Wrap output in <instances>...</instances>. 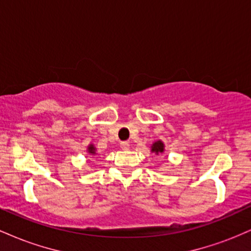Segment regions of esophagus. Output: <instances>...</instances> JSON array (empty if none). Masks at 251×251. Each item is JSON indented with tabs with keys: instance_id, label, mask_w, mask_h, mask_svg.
Here are the masks:
<instances>
[{
	"instance_id": "34e87169",
	"label": "esophagus",
	"mask_w": 251,
	"mask_h": 251,
	"mask_svg": "<svg viewBox=\"0 0 251 251\" xmlns=\"http://www.w3.org/2000/svg\"><path fill=\"white\" fill-rule=\"evenodd\" d=\"M120 149L124 150V151H125V150H128L129 149V144L127 142H122V143H120Z\"/></svg>"
}]
</instances>
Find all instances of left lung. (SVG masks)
Segmentation results:
<instances>
[{"label":"left lung","instance_id":"1","mask_svg":"<svg viewBox=\"0 0 251 251\" xmlns=\"http://www.w3.org/2000/svg\"><path fill=\"white\" fill-rule=\"evenodd\" d=\"M164 151H165V145H164V143L162 140H157V142H154L153 144L151 145V152L154 154H162L164 153Z\"/></svg>","mask_w":251,"mask_h":251}]
</instances>
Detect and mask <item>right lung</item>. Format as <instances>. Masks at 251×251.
I'll use <instances>...</instances> for the list:
<instances>
[{
	"label": "right lung",
	"mask_w": 251,
	"mask_h": 251,
	"mask_svg": "<svg viewBox=\"0 0 251 251\" xmlns=\"http://www.w3.org/2000/svg\"><path fill=\"white\" fill-rule=\"evenodd\" d=\"M87 152H88L89 155H96L97 154L96 146H94L93 144H89V145L87 146Z\"/></svg>",
	"instance_id": "1"
}]
</instances>
